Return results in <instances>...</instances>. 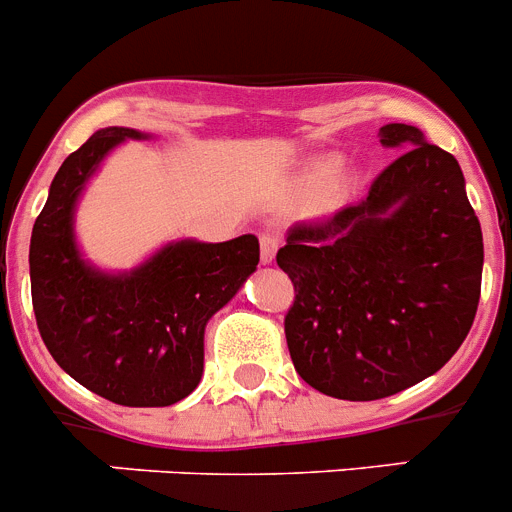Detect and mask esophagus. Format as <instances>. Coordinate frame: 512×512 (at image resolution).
I'll return each instance as SVG.
<instances>
[{"label": "esophagus", "mask_w": 512, "mask_h": 512, "mask_svg": "<svg viewBox=\"0 0 512 512\" xmlns=\"http://www.w3.org/2000/svg\"><path fill=\"white\" fill-rule=\"evenodd\" d=\"M277 247H280V240L275 235H262L260 237V257L262 265H270L277 255Z\"/></svg>", "instance_id": "1"}]
</instances>
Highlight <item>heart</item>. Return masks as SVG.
Segmentation results:
<instances>
[{"label": "heart", "instance_id": "1", "mask_svg": "<svg viewBox=\"0 0 512 512\" xmlns=\"http://www.w3.org/2000/svg\"><path fill=\"white\" fill-rule=\"evenodd\" d=\"M342 167V155L337 152H327V155H312L307 157V162L300 170V182L305 185H317V182H325L335 175Z\"/></svg>", "mask_w": 512, "mask_h": 512}]
</instances>
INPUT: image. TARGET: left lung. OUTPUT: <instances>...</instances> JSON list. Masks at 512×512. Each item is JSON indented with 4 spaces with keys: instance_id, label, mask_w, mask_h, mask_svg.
Masks as SVG:
<instances>
[{
    "instance_id": "left-lung-1",
    "label": "left lung",
    "mask_w": 512,
    "mask_h": 512,
    "mask_svg": "<svg viewBox=\"0 0 512 512\" xmlns=\"http://www.w3.org/2000/svg\"><path fill=\"white\" fill-rule=\"evenodd\" d=\"M405 150L365 200L290 225L277 265L295 285L285 317L302 380L340 400H380L435 375L468 337L483 232L450 152L413 124H385Z\"/></svg>"
}]
</instances>
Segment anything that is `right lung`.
Instances as JSON below:
<instances>
[{
	"label": "right lung",
	"instance_id": "add662e5",
	"mask_svg": "<svg viewBox=\"0 0 512 512\" xmlns=\"http://www.w3.org/2000/svg\"><path fill=\"white\" fill-rule=\"evenodd\" d=\"M155 135L102 127L49 185L29 242L32 305L57 365L127 408H165L200 385L205 327L260 262L255 235L170 240L130 270H102L77 240V207L102 162L127 140Z\"/></svg>",
	"mask_w": 512,
	"mask_h": 512
}]
</instances>
